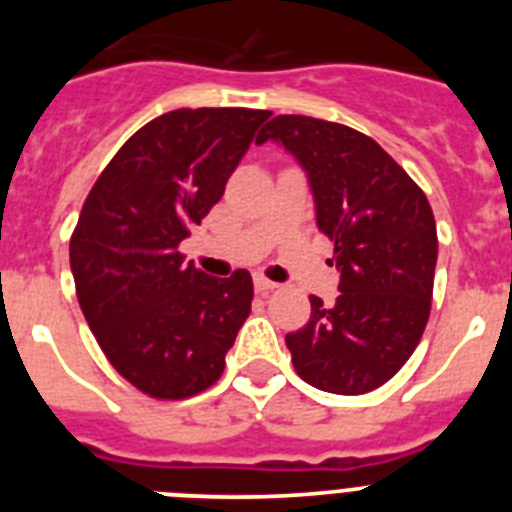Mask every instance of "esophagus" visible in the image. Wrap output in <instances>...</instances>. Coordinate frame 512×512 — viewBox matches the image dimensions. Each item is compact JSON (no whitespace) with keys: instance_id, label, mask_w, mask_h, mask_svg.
<instances>
[{"instance_id":"1","label":"esophagus","mask_w":512,"mask_h":512,"mask_svg":"<svg viewBox=\"0 0 512 512\" xmlns=\"http://www.w3.org/2000/svg\"><path fill=\"white\" fill-rule=\"evenodd\" d=\"M253 287H256V292H274V289L279 287L277 282H271V279H266V277H256L253 279Z\"/></svg>"}]
</instances>
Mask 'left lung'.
<instances>
[{
	"instance_id": "1",
	"label": "left lung",
	"mask_w": 512,
	"mask_h": 512,
	"mask_svg": "<svg viewBox=\"0 0 512 512\" xmlns=\"http://www.w3.org/2000/svg\"><path fill=\"white\" fill-rule=\"evenodd\" d=\"M277 143L305 171L315 223L341 271L336 305L310 297L287 333L297 374L333 395H364L395 377L431 315L438 238L418 184L379 143L338 122L279 115L256 143Z\"/></svg>"
}]
</instances>
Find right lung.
Wrapping results in <instances>:
<instances>
[{"label": "right lung", "mask_w": 512, "mask_h": 512, "mask_svg": "<svg viewBox=\"0 0 512 512\" xmlns=\"http://www.w3.org/2000/svg\"><path fill=\"white\" fill-rule=\"evenodd\" d=\"M269 110H174L115 153L81 207L71 274L104 356L140 392L182 400L223 374L251 312L246 269L217 279L179 253Z\"/></svg>", "instance_id": "add662e5"}]
</instances>
